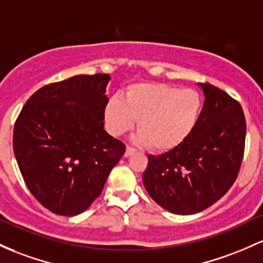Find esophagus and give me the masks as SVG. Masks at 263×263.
<instances>
[{"mask_svg":"<svg viewBox=\"0 0 263 263\" xmlns=\"http://www.w3.org/2000/svg\"><path fill=\"white\" fill-rule=\"evenodd\" d=\"M135 152H136V148H134V147H131V146H127V147H126L125 156H126V157H128V156L134 155Z\"/></svg>","mask_w":263,"mask_h":263,"instance_id":"34e87169","label":"esophagus"}]
</instances>
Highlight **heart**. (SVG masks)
Returning <instances> with one entry per match:
<instances>
[{
	"label": "heart",
	"mask_w": 263,
	"mask_h": 263,
	"mask_svg": "<svg viewBox=\"0 0 263 263\" xmlns=\"http://www.w3.org/2000/svg\"><path fill=\"white\" fill-rule=\"evenodd\" d=\"M202 97L195 88L170 83L131 85L125 100L114 96L105 108L108 131L121 136L138 121V141L152 151L166 152L182 145L200 120Z\"/></svg>",
	"instance_id": "heart-1"
}]
</instances>
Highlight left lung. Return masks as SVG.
Instances as JSON below:
<instances>
[{
	"instance_id": "1",
	"label": "left lung",
	"mask_w": 263,
	"mask_h": 263,
	"mask_svg": "<svg viewBox=\"0 0 263 263\" xmlns=\"http://www.w3.org/2000/svg\"><path fill=\"white\" fill-rule=\"evenodd\" d=\"M204 102L189 138L162 155H148L143 184L156 203L192 215L218 201L235 183L245 152L246 120L238 101L200 83Z\"/></svg>"
}]
</instances>
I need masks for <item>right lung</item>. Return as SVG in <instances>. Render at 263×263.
I'll return each mask as SVG.
<instances>
[{"mask_svg":"<svg viewBox=\"0 0 263 263\" xmlns=\"http://www.w3.org/2000/svg\"><path fill=\"white\" fill-rule=\"evenodd\" d=\"M109 79L79 74L43 86L14 123L13 152L26 186L56 215L86 211L126 151L103 129Z\"/></svg>","mask_w":263,"mask_h":263,"instance_id":"1","label":"right lung"}]
</instances>
